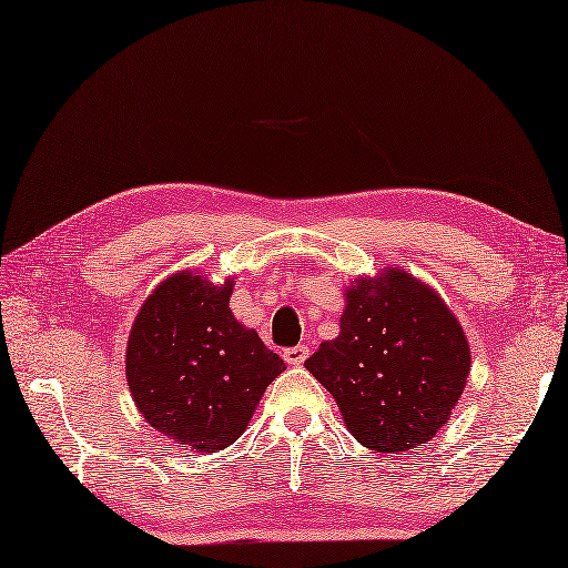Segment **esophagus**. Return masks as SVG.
Masks as SVG:
<instances>
[{
	"label": "esophagus",
	"instance_id": "1",
	"mask_svg": "<svg viewBox=\"0 0 568 568\" xmlns=\"http://www.w3.org/2000/svg\"><path fill=\"white\" fill-rule=\"evenodd\" d=\"M307 356H310V346H307V344H297V346L285 348V354H283V358H285L291 366H303Z\"/></svg>",
	"mask_w": 568,
	"mask_h": 568
}]
</instances>
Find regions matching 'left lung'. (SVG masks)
Returning a JSON list of instances; mask_svg holds the SVG:
<instances>
[{
  "mask_svg": "<svg viewBox=\"0 0 568 568\" xmlns=\"http://www.w3.org/2000/svg\"><path fill=\"white\" fill-rule=\"evenodd\" d=\"M344 295L339 336L320 344L305 368L366 449L390 456L427 444L466 388L462 324L429 285L397 268L358 277Z\"/></svg>",
  "mask_w": 568,
  "mask_h": 568,
  "instance_id": "8db88e82",
  "label": "left lung"
}]
</instances>
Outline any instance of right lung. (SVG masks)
<instances>
[{"label":"right lung","instance_id":"obj_1","mask_svg":"<svg viewBox=\"0 0 568 568\" xmlns=\"http://www.w3.org/2000/svg\"><path fill=\"white\" fill-rule=\"evenodd\" d=\"M234 281L190 271L155 287L126 344V381L139 413L165 439L197 452L234 444L285 371L283 358L229 310Z\"/></svg>","mask_w":568,"mask_h":568}]
</instances>
